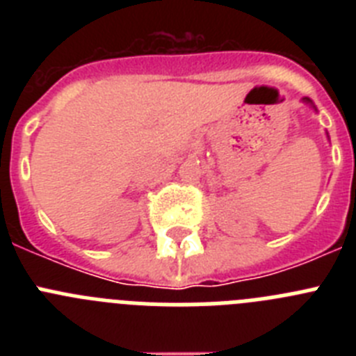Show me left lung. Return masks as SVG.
Returning a JSON list of instances; mask_svg holds the SVG:
<instances>
[{"instance_id":"left-lung-1","label":"left lung","mask_w":356,"mask_h":356,"mask_svg":"<svg viewBox=\"0 0 356 356\" xmlns=\"http://www.w3.org/2000/svg\"><path fill=\"white\" fill-rule=\"evenodd\" d=\"M303 102L305 103H312V102H310V99H308V97H303ZM314 106V105H312Z\"/></svg>"}]
</instances>
